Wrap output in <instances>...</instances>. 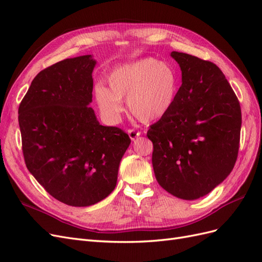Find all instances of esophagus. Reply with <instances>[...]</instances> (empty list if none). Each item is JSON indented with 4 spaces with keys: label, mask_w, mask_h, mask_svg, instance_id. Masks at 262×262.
<instances>
[{
    "label": "esophagus",
    "mask_w": 262,
    "mask_h": 262,
    "mask_svg": "<svg viewBox=\"0 0 262 262\" xmlns=\"http://www.w3.org/2000/svg\"><path fill=\"white\" fill-rule=\"evenodd\" d=\"M128 134H129V137H130L131 140H136L137 138H139L141 136V132L134 130V129H129Z\"/></svg>",
    "instance_id": "34e87169"
}]
</instances>
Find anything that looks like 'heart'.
Wrapping results in <instances>:
<instances>
[{
	"label": "heart",
	"mask_w": 262,
	"mask_h": 262,
	"mask_svg": "<svg viewBox=\"0 0 262 262\" xmlns=\"http://www.w3.org/2000/svg\"><path fill=\"white\" fill-rule=\"evenodd\" d=\"M109 89L96 87V99L105 116L117 120L126 98L130 112L141 121H154L167 114L178 93V77L171 66L142 59L117 68L108 77Z\"/></svg>",
	"instance_id": "b5f03b06"
}]
</instances>
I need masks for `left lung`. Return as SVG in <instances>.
Listing matches in <instances>:
<instances>
[{
	"label": "left lung",
	"mask_w": 262,
	"mask_h": 262,
	"mask_svg": "<svg viewBox=\"0 0 262 262\" xmlns=\"http://www.w3.org/2000/svg\"><path fill=\"white\" fill-rule=\"evenodd\" d=\"M182 84L169 112L149 125L152 164L158 184L180 199L195 200L234 168L242 110L225 75L213 62L172 51Z\"/></svg>",
	"instance_id": "1"
}]
</instances>
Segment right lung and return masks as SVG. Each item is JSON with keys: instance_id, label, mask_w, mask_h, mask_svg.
<instances>
[{"instance_id": "1", "label": "right lung", "mask_w": 262, "mask_h": 262, "mask_svg": "<svg viewBox=\"0 0 262 262\" xmlns=\"http://www.w3.org/2000/svg\"><path fill=\"white\" fill-rule=\"evenodd\" d=\"M92 55L66 59L39 72L18 108L24 160L54 199L89 207L117 185L128 134L101 125L92 102Z\"/></svg>"}]
</instances>
